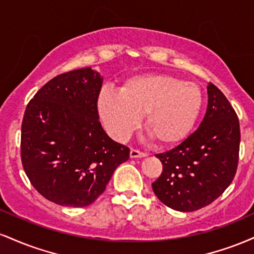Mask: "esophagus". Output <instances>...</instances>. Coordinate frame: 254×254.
I'll list each match as a JSON object with an SVG mask.
<instances>
[{"label":"esophagus","mask_w":254,"mask_h":254,"mask_svg":"<svg viewBox=\"0 0 254 254\" xmlns=\"http://www.w3.org/2000/svg\"><path fill=\"white\" fill-rule=\"evenodd\" d=\"M147 154L144 153V151H139L137 149H133V148H131L130 150V156L131 157H144Z\"/></svg>","instance_id":"34e87169"}]
</instances>
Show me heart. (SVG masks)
I'll list each match as a JSON object with an SVG mask.
<instances>
[{
	"label": "heart",
	"instance_id": "heart-1",
	"mask_svg": "<svg viewBox=\"0 0 254 254\" xmlns=\"http://www.w3.org/2000/svg\"><path fill=\"white\" fill-rule=\"evenodd\" d=\"M202 92L193 82L167 74H145L127 80L119 93L103 92L99 111L107 130L124 139L143 115V127L157 144L183 139L196 121Z\"/></svg>",
	"mask_w": 254,
	"mask_h": 254
}]
</instances>
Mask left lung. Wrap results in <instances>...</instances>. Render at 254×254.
<instances>
[{"mask_svg":"<svg viewBox=\"0 0 254 254\" xmlns=\"http://www.w3.org/2000/svg\"><path fill=\"white\" fill-rule=\"evenodd\" d=\"M240 125L233 106L215 84H208V107L199 127L179 145L156 154L162 173L151 184L168 208L194 211L217 199L237 173Z\"/></svg>","mask_w":254,"mask_h":254,"instance_id":"1","label":"left lung"}]
</instances>
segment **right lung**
Listing matches in <instances>:
<instances>
[{
  "label": "right lung",
  "instance_id": "right-lung-1",
  "mask_svg": "<svg viewBox=\"0 0 254 254\" xmlns=\"http://www.w3.org/2000/svg\"><path fill=\"white\" fill-rule=\"evenodd\" d=\"M101 86L90 68L64 72L44 84L25 110L22 167L33 188L58 205L92 204L130 156L99 121Z\"/></svg>",
  "mask_w": 254,
  "mask_h": 254
}]
</instances>
